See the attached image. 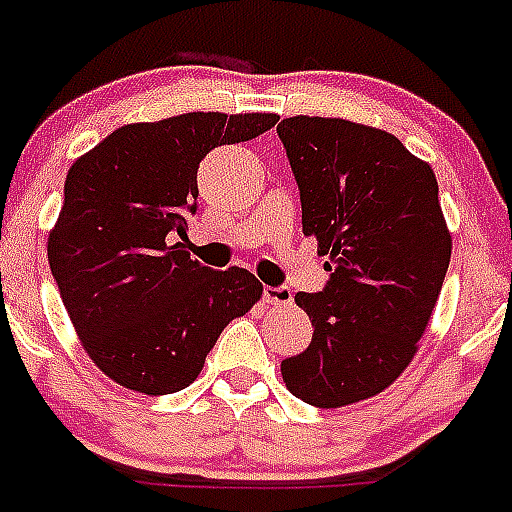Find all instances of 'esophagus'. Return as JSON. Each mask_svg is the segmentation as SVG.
<instances>
[{
    "mask_svg": "<svg viewBox=\"0 0 512 512\" xmlns=\"http://www.w3.org/2000/svg\"><path fill=\"white\" fill-rule=\"evenodd\" d=\"M264 297L269 305H289L292 302V292L284 284H279V287H264Z\"/></svg>",
    "mask_w": 512,
    "mask_h": 512,
    "instance_id": "obj_1",
    "label": "esophagus"
}]
</instances>
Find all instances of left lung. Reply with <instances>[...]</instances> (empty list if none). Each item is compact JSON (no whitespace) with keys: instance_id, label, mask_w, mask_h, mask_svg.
Instances as JSON below:
<instances>
[{"instance_id":"obj_1","label":"left lung","mask_w":512,"mask_h":512,"mask_svg":"<svg viewBox=\"0 0 512 512\" xmlns=\"http://www.w3.org/2000/svg\"><path fill=\"white\" fill-rule=\"evenodd\" d=\"M300 187L302 230L330 256L323 292H297L312 341L282 361L287 390L315 408L369 400L418 351L451 261L438 182L392 133L341 117L277 125Z\"/></svg>"}]
</instances>
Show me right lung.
I'll list each match as a JSON object with an SVG mask.
<instances>
[{
    "label": "right lung",
    "mask_w": 512,
    "mask_h": 512,
    "mask_svg": "<svg viewBox=\"0 0 512 512\" xmlns=\"http://www.w3.org/2000/svg\"><path fill=\"white\" fill-rule=\"evenodd\" d=\"M271 112H187L133 122L76 158L48 235V264L81 346L112 382L171 395L197 379L225 325L261 282L212 271L174 243L197 210V169L217 146L266 133Z\"/></svg>",
    "instance_id": "right-lung-1"
}]
</instances>
